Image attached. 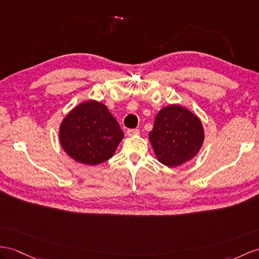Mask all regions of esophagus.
Here are the masks:
<instances>
[{
    "mask_svg": "<svg viewBox=\"0 0 259 259\" xmlns=\"http://www.w3.org/2000/svg\"><path fill=\"white\" fill-rule=\"evenodd\" d=\"M138 134H140V131H138V130H127V135L130 136V137H132V136H136V135H138Z\"/></svg>",
    "mask_w": 259,
    "mask_h": 259,
    "instance_id": "esophagus-1",
    "label": "esophagus"
}]
</instances>
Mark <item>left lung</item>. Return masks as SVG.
Masks as SVG:
<instances>
[{
    "mask_svg": "<svg viewBox=\"0 0 259 259\" xmlns=\"http://www.w3.org/2000/svg\"><path fill=\"white\" fill-rule=\"evenodd\" d=\"M149 142L159 162L178 167L198 155L204 142L201 119L179 104L162 108L155 117Z\"/></svg>",
    "mask_w": 259,
    "mask_h": 259,
    "instance_id": "1",
    "label": "left lung"
}]
</instances>
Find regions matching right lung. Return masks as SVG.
Masks as SVG:
<instances>
[{"instance_id":"add662e5","label":"right lung","mask_w":259,"mask_h":259,"mask_svg":"<svg viewBox=\"0 0 259 259\" xmlns=\"http://www.w3.org/2000/svg\"><path fill=\"white\" fill-rule=\"evenodd\" d=\"M123 138L115 117L97 100L83 101L74 106L59 126L62 149L82 165L96 166L109 160Z\"/></svg>"}]
</instances>
